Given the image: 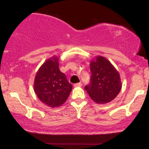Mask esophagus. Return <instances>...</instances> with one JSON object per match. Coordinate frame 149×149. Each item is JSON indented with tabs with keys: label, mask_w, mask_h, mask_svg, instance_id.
<instances>
[{
	"label": "esophagus",
	"mask_w": 149,
	"mask_h": 149,
	"mask_svg": "<svg viewBox=\"0 0 149 149\" xmlns=\"http://www.w3.org/2000/svg\"><path fill=\"white\" fill-rule=\"evenodd\" d=\"M74 86L75 87H80L82 86V83H75V84L74 85Z\"/></svg>",
	"instance_id": "34e87169"
}]
</instances>
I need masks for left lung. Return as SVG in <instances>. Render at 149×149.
I'll use <instances>...</instances> for the list:
<instances>
[{
  "instance_id": "1",
  "label": "left lung",
  "mask_w": 149,
  "mask_h": 149,
  "mask_svg": "<svg viewBox=\"0 0 149 149\" xmlns=\"http://www.w3.org/2000/svg\"><path fill=\"white\" fill-rule=\"evenodd\" d=\"M90 71V83L85 89L91 98L97 104H106L113 100L122 87L117 69L107 58L97 56L91 61Z\"/></svg>"
}]
</instances>
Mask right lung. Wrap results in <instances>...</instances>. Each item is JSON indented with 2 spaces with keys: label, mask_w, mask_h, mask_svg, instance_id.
<instances>
[{
  "label": "right lung",
  "mask_w": 149,
  "mask_h": 149,
  "mask_svg": "<svg viewBox=\"0 0 149 149\" xmlns=\"http://www.w3.org/2000/svg\"><path fill=\"white\" fill-rule=\"evenodd\" d=\"M72 86L59 69V58L53 56L41 65L36 72L34 90L38 99L48 107L62 106L70 95Z\"/></svg>",
  "instance_id": "right-lung-1"
}]
</instances>
